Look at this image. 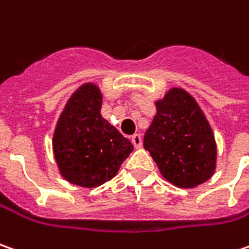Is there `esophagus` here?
I'll list each match as a JSON object with an SVG mask.
<instances>
[{
    "mask_svg": "<svg viewBox=\"0 0 249 249\" xmlns=\"http://www.w3.org/2000/svg\"><path fill=\"white\" fill-rule=\"evenodd\" d=\"M131 142H132V144L136 149H139L142 146V136L139 133H135L132 138H131Z\"/></svg>",
    "mask_w": 249,
    "mask_h": 249,
    "instance_id": "34e87169",
    "label": "esophagus"
}]
</instances>
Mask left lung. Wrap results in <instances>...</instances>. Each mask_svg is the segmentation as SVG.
<instances>
[{
    "instance_id": "1",
    "label": "left lung",
    "mask_w": 249,
    "mask_h": 249,
    "mask_svg": "<svg viewBox=\"0 0 249 249\" xmlns=\"http://www.w3.org/2000/svg\"><path fill=\"white\" fill-rule=\"evenodd\" d=\"M156 108L143 146L161 175L183 189L207 182L216 168V142L196 99L187 90L172 88L156 102Z\"/></svg>"
}]
</instances>
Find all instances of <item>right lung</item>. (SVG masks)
Returning <instances> with one entry per match:
<instances>
[{"label": "right lung", "mask_w": 249, "mask_h": 249, "mask_svg": "<svg viewBox=\"0 0 249 249\" xmlns=\"http://www.w3.org/2000/svg\"><path fill=\"white\" fill-rule=\"evenodd\" d=\"M98 85L82 84L57 120L52 147L60 175L81 187H98L113 179L133 146L100 114Z\"/></svg>", "instance_id": "right-lung-1"}]
</instances>
